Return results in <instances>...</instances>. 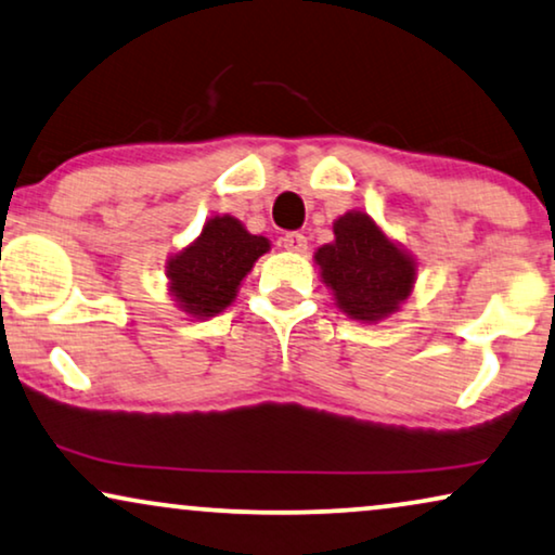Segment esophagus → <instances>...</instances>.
Masks as SVG:
<instances>
[{"label": "esophagus", "instance_id": "1", "mask_svg": "<svg viewBox=\"0 0 555 555\" xmlns=\"http://www.w3.org/2000/svg\"><path fill=\"white\" fill-rule=\"evenodd\" d=\"M282 246L286 250H292V254H305V250H307V238L301 233L292 231V233H286L284 238H282Z\"/></svg>", "mask_w": 555, "mask_h": 555}]
</instances>
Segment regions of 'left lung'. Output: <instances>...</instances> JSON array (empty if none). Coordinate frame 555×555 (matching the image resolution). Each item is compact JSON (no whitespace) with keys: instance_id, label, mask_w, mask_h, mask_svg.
<instances>
[{"instance_id":"8db88e82","label":"left lung","mask_w":555,"mask_h":555,"mask_svg":"<svg viewBox=\"0 0 555 555\" xmlns=\"http://www.w3.org/2000/svg\"><path fill=\"white\" fill-rule=\"evenodd\" d=\"M335 241L317 248L320 279L350 320L378 324L396 314L416 284L418 263L363 210L332 223Z\"/></svg>"}]
</instances>
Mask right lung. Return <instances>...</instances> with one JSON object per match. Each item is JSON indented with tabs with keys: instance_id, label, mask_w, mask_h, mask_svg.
Returning <instances> with one entry per match:
<instances>
[{
	"instance_id": "right-lung-1",
	"label": "right lung",
	"mask_w": 555,
	"mask_h": 555,
	"mask_svg": "<svg viewBox=\"0 0 555 555\" xmlns=\"http://www.w3.org/2000/svg\"><path fill=\"white\" fill-rule=\"evenodd\" d=\"M269 248L271 241L248 233L238 218L212 216L190 246L169 256V294L188 317H216L233 305L241 282Z\"/></svg>"
}]
</instances>
